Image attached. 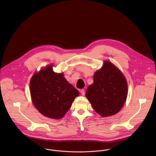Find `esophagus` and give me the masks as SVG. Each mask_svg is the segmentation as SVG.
I'll return each instance as SVG.
<instances>
[{
	"label": "esophagus",
	"mask_w": 156,
	"mask_h": 156,
	"mask_svg": "<svg viewBox=\"0 0 156 156\" xmlns=\"http://www.w3.org/2000/svg\"><path fill=\"white\" fill-rule=\"evenodd\" d=\"M80 92L81 94H82L83 96H84V95H85V89H81V90H80Z\"/></svg>",
	"instance_id": "1"
}]
</instances>
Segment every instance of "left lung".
<instances>
[{"mask_svg":"<svg viewBox=\"0 0 156 156\" xmlns=\"http://www.w3.org/2000/svg\"><path fill=\"white\" fill-rule=\"evenodd\" d=\"M127 91V83L124 75L106 61L94 74V82L88 87L85 95L95 112L103 117H107L121 109Z\"/></svg>","mask_w":156,"mask_h":156,"instance_id":"8db88e82","label":"left lung"}]
</instances>
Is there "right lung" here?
<instances>
[{"mask_svg": "<svg viewBox=\"0 0 156 156\" xmlns=\"http://www.w3.org/2000/svg\"><path fill=\"white\" fill-rule=\"evenodd\" d=\"M31 98L41 114L53 119L62 118L69 109L78 90L69 83L62 73L53 72L48 66L35 73L30 82Z\"/></svg>", "mask_w": 156, "mask_h": 156, "instance_id": "obj_1", "label": "right lung"}]
</instances>
